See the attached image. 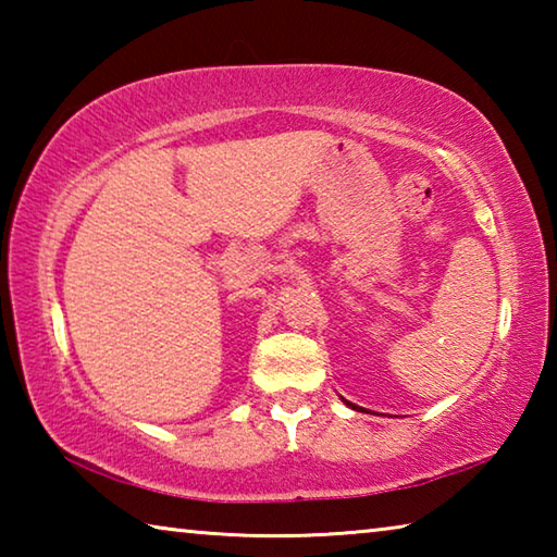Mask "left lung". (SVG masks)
I'll return each mask as SVG.
<instances>
[{"mask_svg": "<svg viewBox=\"0 0 557 557\" xmlns=\"http://www.w3.org/2000/svg\"><path fill=\"white\" fill-rule=\"evenodd\" d=\"M344 400V398H342ZM346 405H348V408H351V410H358V412H361V408H358V405H354V403H348V400H344Z\"/></svg>", "mask_w": 557, "mask_h": 557, "instance_id": "left-lung-1", "label": "left lung"}]
</instances>
